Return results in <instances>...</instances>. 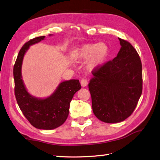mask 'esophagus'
<instances>
[{
	"label": "esophagus",
	"instance_id": "esophagus-1",
	"mask_svg": "<svg viewBox=\"0 0 160 160\" xmlns=\"http://www.w3.org/2000/svg\"><path fill=\"white\" fill-rule=\"evenodd\" d=\"M81 86L83 87V88H84V87H86L87 85H88V81H87L86 79H81Z\"/></svg>",
	"mask_w": 160,
	"mask_h": 160
}]
</instances>
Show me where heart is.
Segmentation results:
<instances>
[{
  "label": "heart",
  "mask_w": 160,
  "mask_h": 160,
  "mask_svg": "<svg viewBox=\"0 0 160 160\" xmlns=\"http://www.w3.org/2000/svg\"><path fill=\"white\" fill-rule=\"evenodd\" d=\"M109 47L107 43L84 44L77 47L73 52L74 57L79 61H86V69L90 72L101 68L109 55Z\"/></svg>",
  "instance_id": "1"
}]
</instances>
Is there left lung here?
Masks as SVG:
<instances>
[{
  "mask_svg": "<svg viewBox=\"0 0 160 160\" xmlns=\"http://www.w3.org/2000/svg\"><path fill=\"white\" fill-rule=\"evenodd\" d=\"M117 56L92 72L88 88L92 111L101 121L122 122L131 115L142 93V65L132 45L120 39Z\"/></svg>",
  "mask_w": 160,
  "mask_h": 160,
  "instance_id": "1",
  "label": "left lung"
}]
</instances>
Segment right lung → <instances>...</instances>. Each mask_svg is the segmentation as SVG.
Returning a JSON list of instances; mask_svg holds the SVG:
<instances>
[{
  "label": "right lung",
  "instance_id": "obj_1",
  "mask_svg": "<svg viewBox=\"0 0 160 160\" xmlns=\"http://www.w3.org/2000/svg\"><path fill=\"white\" fill-rule=\"evenodd\" d=\"M44 39L45 36L35 38L23 45L14 65L13 74L15 97L24 116L35 128L50 130L60 127L65 122L72 99L81 87L79 80L70 79L60 83L52 94L47 98H37L28 92L22 79L23 60L30 47Z\"/></svg>",
  "mask_w": 160,
  "mask_h": 160
}]
</instances>
